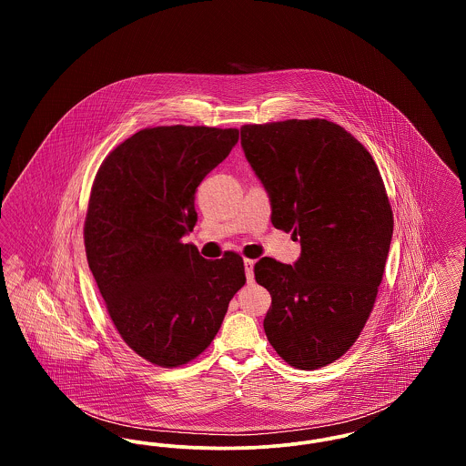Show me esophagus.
<instances>
[{
    "label": "esophagus",
    "instance_id": "esophagus-1",
    "mask_svg": "<svg viewBox=\"0 0 466 466\" xmlns=\"http://www.w3.org/2000/svg\"><path fill=\"white\" fill-rule=\"evenodd\" d=\"M253 266H255V260H244V274H246V279L248 283H253Z\"/></svg>",
    "mask_w": 466,
    "mask_h": 466
}]
</instances>
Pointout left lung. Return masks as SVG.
Masks as SVG:
<instances>
[{
	"label": "left lung",
	"mask_w": 466,
	"mask_h": 466,
	"mask_svg": "<svg viewBox=\"0 0 466 466\" xmlns=\"http://www.w3.org/2000/svg\"><path fill=\"white\" fill-rule=\"evenodd\" d=\"M241 147L272 225L300 241L293 266L255 264L272 297L267 339L291 367H325L355 344L376 302L393 236L382 177L367 148L323 118L243 126Z\"/></svg>",
	"instance_id": "left-lung-1"
}]
</instances>
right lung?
<instances>
[{
	"label": "right lung",
	"instance_id": "1",
	"mask_svg": "<svg viewBox=\"0 0 466 466\" xmlns=\"http://www.w3.org/2000/svg\"><path fill=\"white\" fill-rule=\"evenodd\" d=\"M239 139L238 129L169 126L120 143L96 175L86 253L115 329L158 367L199 356L246 283L243 258H202L181 238L194 230L200 181Z\"/></svg>",
	"mask_w": 466,
	"mask_h": 466
}]
</instances>
